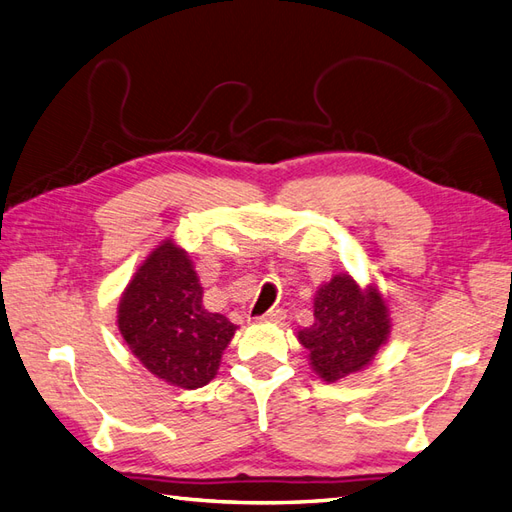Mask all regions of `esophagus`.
I'll return each mask as SVG.
<instances>
[{
	"label": "esophagus",
	"mask_w": 512,
	"mask_h": 512,
	"mask_svg": "<svg viewBox=\"0 0 512 512\" xmlns=\"http://www.w3.org/2000/svg\"><path fill=\"white\" fill-rule=\"evenodd\" d=\"M258 319L265 321V323H280V321L286 319V310H282V308H271V310H267L262 316H258Z\"/></svg>",
	"instance_id": "esophagus-1"
}]
</instances>
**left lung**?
<instances>
[{
  "label": "left lung",
  "mask_w": 512,
  "mask_h": 512,
  "mask_svg": "<svg viewBox=\"0 0 512 512\" xmlns=\"http://www.w3.org/2000/svg\"><path fill=\"white\" fill-rule=\"evenodd\" d=\"M390 327L388 306L379 290H362L351 275L342 273L319 288L314 323L297 331V338L310 351L319 377L336 381L362 370L388 340Z\"/></svg>",
  "instance_id": "obj_1"
}]
</instances>
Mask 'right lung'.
Segmentation results:
<instances>
[{"label":"right lung","mask_w":512,"mask_h":512,"mask_svg":"<svg viewBox=\"0 0 512 512\" xmlns=\"http://www.w3.org/2000/svg\"><path fill=\"white\" fill-rule=\"evenodd\" d=\"M118 329L148 372L183 390L209 383L237 325L202 306L189 256L163 241L120 299Z\"/></svg>","instance_id":"obj_1"}]
</instances>
